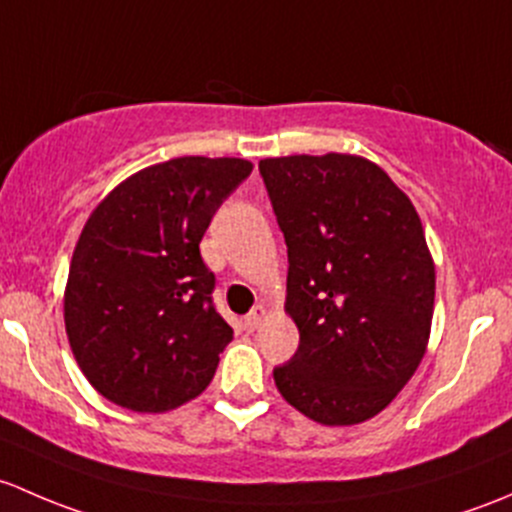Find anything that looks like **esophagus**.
I'll return each instance as SVG.
<instances>
[{
  "instance_id": "34e87169",
  "label": "esophagus",
  "mask_w": 512,
  "mask_h": 512,
  "mask_svg": "<svg viewBox=\"0 0 512 512\" xmlns=\"http://www.w3.org/2000/svg\"><path fill=\"white\" fill-rule=\"evenodd\" d=\"M263 318H266V308H263V305H256L254 310H251L249 315H246V328H251V330H256L258 325L263 323Z\"/></svg>"
}]
</instances>
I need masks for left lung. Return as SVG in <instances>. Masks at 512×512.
I'll use <instances>...</instances> for the list:
<instances>
[{
    "label": "left lung",
    "instance_id": "obj_1",
    "mask_svg": "<svg viewBox=\"0 0 512 512\" xmlns=\"http://www.w3.org/2000/svg\"><path fill=\"white\" fill-rule=\"evenodd\" d=\"M288 246L286 313L298 352L278 392L323 426H352L394 402L424 360L436 266L412 199L350 152L258 162Z\"/></svg>",
    "mask_w": 512,
    "mask_h": 512
}]
</instances>
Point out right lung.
<instances>
[{
	"instance_id": "add662e5",
	"label": "right lung",
	"mask_w": 512,
	"mask_h": 512,
	"mask_svg": "<svg viewBox=\"0 0 512 512\" xmlns=\"http://www.w3.org/2000/svg\"><path fill=\"white\" fill-rule=\"evenodd\" d=\"M241 157H175L110 189L73 249L63 323L78 367L118 407L162 414L192 402L234 330L212 305L199 241L251 175Z\"/></svg>"
}]
</instances>
